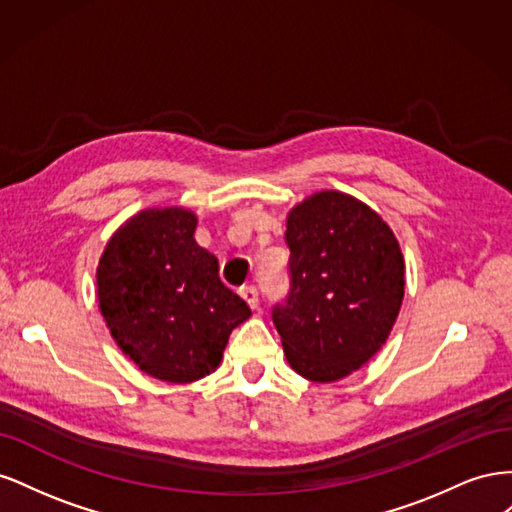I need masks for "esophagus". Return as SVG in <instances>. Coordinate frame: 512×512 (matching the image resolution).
Here are the masks:
<instances>
[{"label":"esophagus","mask_w":512,"mask_h":512,"mask_svg":"<svg viewBox=\"0 0 512 512\" xmlns=\"http://www.w3.org/2000/svg\"><path fill=\"white\" fill-rule=\"evenodd\" d=\"M239 292H241V297L245 299V303L250 305L252 309L258 307V290L254 286H243Z\"/></svg>","instance_id":"1"}]
</instances>
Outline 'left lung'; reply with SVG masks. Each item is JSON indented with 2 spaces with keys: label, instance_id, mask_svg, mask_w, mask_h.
I'll return each instance as SVG.
<instances>
[{
  "label": "left lung",
  "instance_id": "8db88e82",
  "mask_svg": "<svg viewBox=\"0 0 512 512\" xmlns=\"http://www.w3.org/2000/svg\"><path fill=\"white\" fill-rule=\"evenodd\" d=\"M290 290L273 324L290 367L335 382L374 356L404 299V256L391 228L359 200L320 192L286 222Z\"/></svg>",
  "mask_w": 512,
  "mask_h": 512
}]
</instances>
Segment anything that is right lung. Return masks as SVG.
I'll return each instance as SVG.
<instances>
[{
    "instance_id": "add662e5",
    "label": "right lung",
    "mask_w": 512,
    "mask_h": 512,
    "mask_svg": "<svg viewBox=\"0 0 512 512\" xmlns=\"http://www.w3.org/2000/svg\"><path fill=\"white\" fill-rule=\"evenodd\" d=\"M179 207L138 213L108 241L98 299L115 342L149 376L194 382L220 365L230 331L252 316Z\"/></svg>"
}]
</instances>
